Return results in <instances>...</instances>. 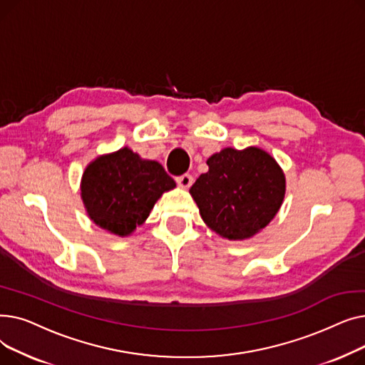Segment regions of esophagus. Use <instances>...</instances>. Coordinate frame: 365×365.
<instances>
[{"instance_id": "1", "label": "esophagus", "mask_w": 365, "mask_h": 365, "mask_svg": "<svg viewBox=\"0 0 365 365\" xmlns=\"http://www.w3.org/2000/svg\"><path fill=\"white\" fill-rule=\"evenodd\" d=\"M176 182H178V185H179L180 187H183V189H187L190 185H192V182H194V178L190 176V175H183V176L178 178V179H176Z\"/></svg>"}]
</instances>
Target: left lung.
<instances>
[{"mask_svg": "<svg viewBox=\"0 0 365 365\" xmlns=\"http://www.w3.org/2000/svg\"><path fill=\"white\" fill-rule=\"evenodd\" d=\"M207 165L189 194L213 232L244 241L271 223L285 195V175L271 153L257 146L225 148Z\"/></svg>", "mask_w": 365, "mask_h": 365, "instance_id": "obj_1", "label": "left lung"}]
</instances>
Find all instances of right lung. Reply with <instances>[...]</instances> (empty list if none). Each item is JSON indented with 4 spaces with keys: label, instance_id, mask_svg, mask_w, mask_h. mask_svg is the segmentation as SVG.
Here are the masks:
<instances>
[{
    "label": "right lung",
    "instance_id": "add662e5",
    "mask_svg": "<svg viewBox=\"0 0 365 365\" xmlns=\"http://www.w3.org/2000/svg\"><path fill=\"white\" fill-rule=\"evenodd\" d=\"M175 187L158 161L143 160L128 146L90 161L80 185L93 223L121 238L143 225L163 194Z\"/></svg>",
    "mask_w": 365,
    "mask_h": 365
}]
</instances>
